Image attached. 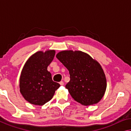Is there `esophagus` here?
<instances>
[{"instance_id": "obj_1", "label": "esophagus", "mask_w": 131, "mask_h": 131, "mask_svg": "<svg viewBox=\"0 0 131 131\" xmlns=\"http://www.w3.org/2000/svg\"><path fill=\"white\" fill-rule=\"evenodd\" d=\"M59 84H60L61 85H64V83H63V81H62L59 82Z\"/></svg>"}]
</instances>
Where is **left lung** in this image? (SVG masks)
<instances>
[{
    "label": "left lung",
    "mask_w": 131,
    "mask_h": 131,
    "mask_svg": "<svg viewBox=\"0 0 131 131\" xmlns=\"http://www.w3.org/2000/svg\"><path fill=\"white\" fill-rule=\"evenodd\" d=\"M56 57L69 72L70 80L66 88L73 98L84 106L98 103L107 87L100 63L81 51H62Z\"/></svg>",
    "instance_id": "1"
}]
</instances>
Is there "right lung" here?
Masks as SVG:
<instances>
[{
    "label": "right lung",
    "mask_w": 131,
    "mask_h": 131,
    "mask_svg": "<svg viewBox=\"0 0 131 131\" xmlns=\"http://www.w3.org/2000/svg\"><path fill=\"white\" fill-rule=\"evenodd\" d=\"M54 50L37 51L29 58L19 77V90L24 98L35 105L42 106L52 98L60 84L52 81L47 67L54 59Z\"/></svg>",
    "instance_id": "add662e5"
}]
</instances>
